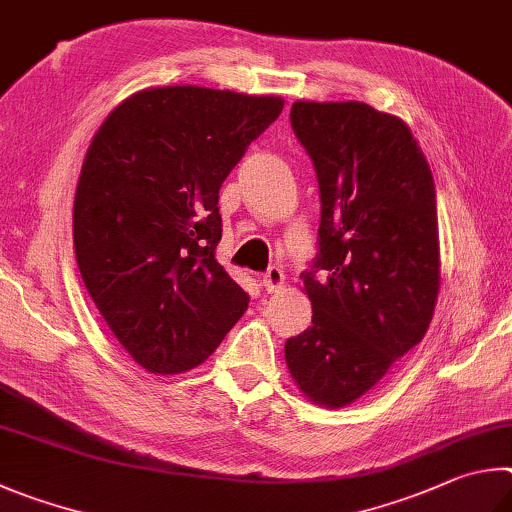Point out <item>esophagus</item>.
Here are the masks:
<instances>
[{"instance_id": "34e87169", "label": "esophagus", "mask_w": 512, "mask_h": 512, "mask_svg": "<svg viewBox=\"0 0 512 512\" xmlns=\"http://www.w3.org/2000/svg\"><path fill=\"white\" fill-rule=\"evenodd\" d=\"M263 290L265 292H279L281 288H283V283H285V274H283V270L281 267H270V270H267L265 274H263Z\"/></svg>"}]
</instances>
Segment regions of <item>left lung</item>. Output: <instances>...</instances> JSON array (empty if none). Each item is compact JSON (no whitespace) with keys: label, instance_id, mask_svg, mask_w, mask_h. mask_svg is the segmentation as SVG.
<instances>
[{"label":"left lung","instance_id":"8db88e82","mask_svg":"<svg viewBox=\"0 0 512 512\" xmlns=\"http://www.w3.org/2000/svg\"><path fill=\"white\" fill-rule=\"evenodd\" d=\"M294 137L315 166L319 251L301 274L312 326L285 342L294 382L351 405L425 337L438 261L436 186L416 139L371 105L297 101Z\"/></svg>","mask_w":512,"mask_h":512}]
</instances>
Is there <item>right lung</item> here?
<instances>
[{
  "label": "right lung",
  "instance_id": "add662e5",
  "mask_svg": "<svg viewBox=\"0 0 512 512\" xmlns=\"http://www.w3.org/2000/svg\"><path fill=\"white\" fill-rule=\"evenodd\" d=\"M279 96L143 89L96 132L80 170L74 245L89 297L150 373L202 364L249 294L215 261L220 186L279 119Z\"/></svg>",
  "mask_w": 512,
  "mask_h": 512
}]
</instances>
